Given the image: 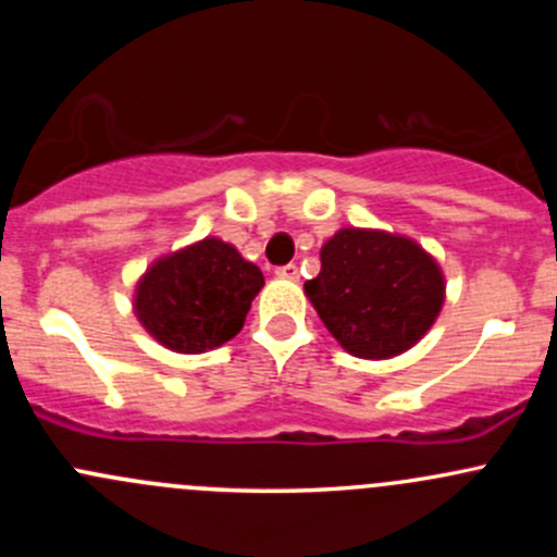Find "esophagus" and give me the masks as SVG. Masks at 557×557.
I'll use <instances>...</instances> for the list:
<instances>
[{
    "mask_svg": "<svg viewBox=\"0 0 557 557\" xmlns=\"http://www.w3.org/2000/svg\"><path fill=\"white\" fill-rule=\"evenodd\" d=\"M274 274L283 280H299V267H296V263H285V267H280Z\"/></svg>",
    "mask_w": 557,
    "mask_h": 557,
    "instance_id": "34e87169",
    "label": "esophagus"
}]
</instances>
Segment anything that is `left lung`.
<instances>
[{
  "label": "left lung",
  "instance_id": "1",
  "mask_svg": "<svg viewBox=\"0 0 557 557\" xmlns=\"http://www.w3.org/2000/svg\"><path fill=\"white\" fill-rule=\"evenodd\" d=\"M325 329L350 356L383 361L425 336L445 305V274L414 239L377 228H339L307 280Z\"/></svg>",
  "mask_w": 557,
  "mask_h": 557
}]
</instances>
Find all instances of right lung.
<instances>
[{
    "label": "right lung",
    "instance_id": "right-lung-1",
    "mask_svg": "<svg viewBox=\"0 0 557 557\" xmlns=\"http://www.w3.org/2000/svg\"><path fill=\"white\" fill-rule=\"evenodd\" d=\"M263 274L234 245L207 237L153 261L139 277L134 312L166 350L196 352L226 345L243 331Z\"/></svg>",
    "mask_w": 557,
    "mask_h": 557
}]
</instances>
